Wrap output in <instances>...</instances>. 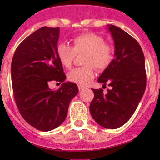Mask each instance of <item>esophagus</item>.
<instances>
[{
	"label": "esophagus",
	"mask_w": 160,
	"mask_h": 160,
	"mask_svg": "<svg viewBox=\"0 0 160 160\" xmlns=\"http://www.w3.org/2000/svg\"><path fill=\"white\" fill-rule=\"evenodd\" d=\"M78 89H79V90H80V91H81V90L85 89V87L81 86V85H78Z\"/></svg>",
	"instance_id": "1"
}]
</instances>
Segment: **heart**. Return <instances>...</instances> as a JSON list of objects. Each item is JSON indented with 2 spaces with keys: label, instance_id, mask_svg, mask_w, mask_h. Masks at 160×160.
Here are the masks:
<instances>
[{
  "label": "heart",
  "instance_id": "heart-1",
  "mask_svg": "<svg viewBox=\"0 0 160 160\" xmlns=\"http://www.w3.org/2000/svg\"><path fill=\"white\" fill-rule=\"evenodd\" d=\"M86 53L83 64L86 66L76 67L67 75L71 82L86 85L94 77V69L104 70L113 59V49L105 43L101 35L94 33H84L72 39V46L66 42H60L56 47V54L60 63L70 68L77 54Z\"/></svg>",
  "mask_w": 160,
  "mask_h": 160
}]
</instances>
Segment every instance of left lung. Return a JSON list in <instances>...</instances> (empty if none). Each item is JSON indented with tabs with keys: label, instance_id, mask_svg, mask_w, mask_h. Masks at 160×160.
Instances as JSON below:
<instances>
[{
	"label": "left lung",
	"instance_id": "1",
	"mask_svg": "<svg viewBox=\"0 0 160 160\" xmlns=\"http://www.w3.org/2000/svg\"><path fill=\"white\" fill-rule=\"evenodd\" d=\"M114 45V59L98 78L103 88L94 93L90 112L101 126L114 129L125 125L136 110L146 86L145 57L138 42L125 31L108 25Z\"/></svg>",
	"mask_w": 160,
	"mask_h": 160
}]
</instances>
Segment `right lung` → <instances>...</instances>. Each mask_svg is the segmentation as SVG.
Listing matches in <instances>:
<instances>
[{
    "instance_id": "right-lung-1",
    "label": "right lung",
    "mask_w": 160,
    "mask_h": 160,
    "mask_svg": "<svg viewBox=\"0 0 160 160\" xmlns=\"http://www.w3.org/2000/svg\"><path fill=\"white\" fill-rule=\"evenodd\" d=\"M59 28L42 27L21 42L14 52L11 72L14 101L21 115L36 129L49 132L66 119L77 84L66 75L56 54ZM62 82L57 91L49 82Z\"/></svg>"
}]
</instances>
